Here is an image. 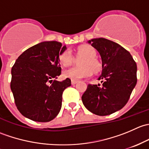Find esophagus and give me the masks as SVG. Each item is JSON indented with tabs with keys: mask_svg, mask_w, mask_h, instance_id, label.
Here are the masks:
<instances>
[{
	"mask_svg": "<svg viewBox=\"0 0 149 149\" xmlns=\"http://www.w3.org/2000/svg\"><path fill=\"white\" fill-rule=\"evenodd\" d=\"M76 83H78V81H76V80H71V84H73V85H74V84H76Z\"/></svg>",
	"mask_w": 149,
	"mask_h": 149,
	"instance_id": "obj_1",
	"label": "esophagus"
}]
</instances>
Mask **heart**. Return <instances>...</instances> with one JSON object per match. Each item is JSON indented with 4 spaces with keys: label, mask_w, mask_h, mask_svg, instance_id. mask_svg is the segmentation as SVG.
Returning a JSON list of instances; mask_svg holds the SVG:
<instances>
[{
    "label": "heart",
    "mask_w": 149,
    "mask_h": 149,
    "mask_svg": "<svg viewBox=\"0 0 149 149\" xmlns=\"http://www.w3.org/2000/svg\"><path fill=\"white\" fill-rule=\"evenodd\" d=\"M78 52L80 55L85 56V58H84L81 63L82 67H71L65 69L63 71L64 77L72 80H79L91 77L92 76L93 70L95 73H97L101 70V64L95 58L97 56V52L94 47L89 45L81 46L78 49ZM59 60L63 65H71L73 58L70 50L66 49L61 52L59 55Z\"/></svg>",
    "instance_id": "1"
}]
</instances>
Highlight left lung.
I'll return each instance as SVG.
<instances>
[{"mask_svg":"<svg viewBox=\"0 0 149 149\" xmlns=\"http://www.w3.org/2000/svg\"><path fill=\"white\" fill-rule=\"evenodd\" d=\"M100 54L102 84H88L82 95L85 107L100 116L121 109L128 101L137 83V65L130 52L118 43L104 38L88 40Z\"/></svg>","mask_w":149,"mask_h":149,"instance_id":"left-lung-1","label":"left lung"}]
</instances>
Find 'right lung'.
<instances>
[{
	"label": "right lung",
	"instance_id": "obj_1",
	"mask_svg": "<svg viewBox=\"0 0 149 149\" xmlns=\"http://www.w3.org/2000/svg\"><path fill=\"white\" fill-rule=\"evenodd\" d=\"M65 49L66 47L58 42H42L29 47L16 59L11 68L10 88L22 115L45 123L58 115L63 92L71 81L68 78L63 81L52 79L61 75L59 55Z\"/></svg>",
	"mask_w": 149,
	"mask_h": 149
}]
</instances>
